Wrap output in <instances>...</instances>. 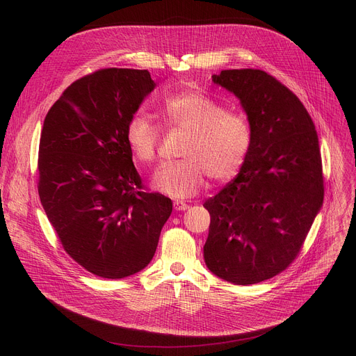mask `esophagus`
Returning <instances> with one entry per match:
<instances>
[{"mask_svg": "<svg viewBox=\"0 0 356 356\" xmlns=\"http://www.w3.org/2000/svg\"><path fill=\"white\" fill-rule=\"evenodd\" d=\"M175 209L176 211H186V209H189V204L186 203V202H183V200H176L175 202Z\"/></svg>", "mask_w": 356, "mask_h": 356, "instance_id": "1", "label": "esophagus"}]
</instances>
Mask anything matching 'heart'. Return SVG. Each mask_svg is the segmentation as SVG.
Segmentation results:
<instances>
[{
	"mask_svg": "<svg viewBox=\"0 0 356 356\" xmlns=\"http://www.w3.org/2000/svg\"><path fill=\"white\" fill-rule=\"evenodd\" d=\"M168 127L189 133L179 161L163 164L153 176L159 192L186 199L197 195L207 176L216 181L234 179L245 163L252 144L248 117L228 108L208 93L186 90L168 97L161 108ZM125 140L134 159L152 163L157 156L160 128L143 112L131 117L125 127Z\"/></svg>",
	"mask_w": 356,
	"mask_h": 356,
	"instance_id": "obj_1",
	"label": "heart"
}]
</instances>
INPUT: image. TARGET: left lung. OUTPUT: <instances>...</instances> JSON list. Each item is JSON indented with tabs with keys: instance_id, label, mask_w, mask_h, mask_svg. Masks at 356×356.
<instances>
[{
	"instance_id": "left-lung-1",
	"label": "left lung",
	"mask_w": 356,
	"mask_h": 356,
	"mask_svg": "<svg viewBox=\"0 0 356 356\" xmlns=\"http://www.w3.org/2000/svg\"><path fill=\"white\" fill-rule=\"evenodd\" d=\"M212 81L241 101L252 144L238 176L203 203V257L225 282L255 284L293 263L322 208L319 138L300 99L267 72L222 70Z\"/></svg>"
}]
</instances>
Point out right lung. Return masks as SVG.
I'll list each match as a JSON object with an SVG mask.
<instances>
[{
	"label": "right lung",
	"instance_id": "obj_1",
	"mask_svg": "<svg viewBox=\"0 0 356 356\" xmlns=\"http://www.w3.org/2000/svg\"><path fill=\"white\" fill-rule=\"evenodd\" d=\"M156 83L148 70L109 67L74 81L44 118L39 196L65 251L86 271L118 280L153 259L172 200L148 193L125 140Z\"/></svg>",
	"mask_w": 356,
	"mask_h": 356
}]
</instances>
